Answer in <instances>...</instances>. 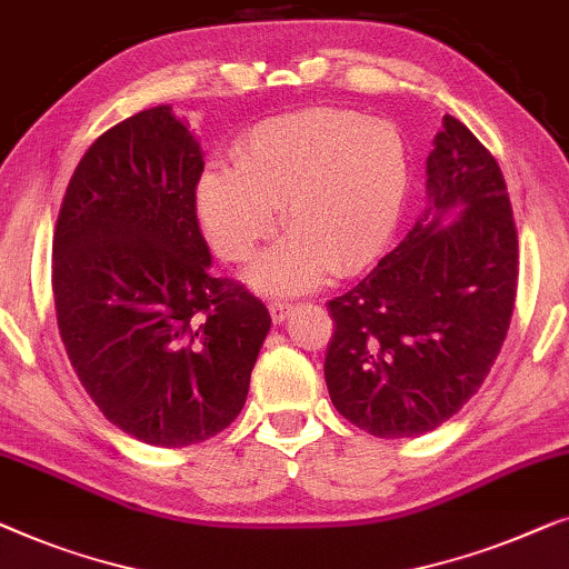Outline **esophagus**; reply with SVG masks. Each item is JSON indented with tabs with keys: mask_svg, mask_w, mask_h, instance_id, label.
Returning a JSON list of instances; mask_svg holds the SVG:
<instances>
[{
	"mask_svg": "<svg viewBox=\"0 0 569 569\" xmlns=\"http://www.w3.org/2000/svg\"><path fill=\"white\" fill-rule=\"evenodd\" d=\"M290 310H292V302H287V300H271L269 302V316H271V320H274V323H282V320L290 316Z\"/></svg>",
	"mask_w": 569,
	"mask_h": 569,
	"instance_id": "esophagus-1",
	"label": "esophagus"
}]
</instances>
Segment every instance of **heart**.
Masks as SVG:
<instances>
[{
    "label": "heart",
    "mask_w": 569,
    "mask_h": 569,
    "mask_svg": "<svg viewBox=\"0 0 569 569\" xmlns=\"http://www.w3.org/2000/svg\"><path fill=\"white\" fill-rule=\"evenodd\" d=\"M410 161L400 130L387 120L308 107L277 114L233 146V169L204 171L197 218L216 253L249 261L277 230L282 243L251 267L261 292H305L351 277L380 257L408 200Z\"/></svg>",
    "instance_id": "heart-1"
}]
</instances>
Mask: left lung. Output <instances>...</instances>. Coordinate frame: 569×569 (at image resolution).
I'll list each match as a JSON object with an SVG mask.
<instances>
[{
  "mask_svg": "<svg viewBox=\"0 0 569 569\" xmlns=\"http://www.w3.org/2000/svg\"><path fill=\"white\" fill-rule=\"evenodd\" d=\"M431 208L369 274L328 302L326 385L380 439L447 423L480 390L513 316L518 233L496 156L443 114L426 163ZM449 209L460 216L441 224Z\"/></svg>",
  "mask_w": 569,
  "mask_h": 569,
  "instance_id": "left-lung-1",
  "label": "left lung"
}]
</instances>
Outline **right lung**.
<instances>
[{
  "label": "right lung",
  "mask_w": 569,
  "mask_h": 569,
  "mask_svg": "<svg viewBox=\"0 0 569 569\" xmlns=\"http://www.w3.org/2000/svg\"><path fill=\"white\" fill-rule=\"evenodd\" d=\"M200 143L171 107L89 146L53 233V300L69 361L104 418L153 447L208 441L241 413L271 318L210 274L197 220Z\"/></svg>",
  "instance_id": "right-lung-1"
}]
</instances>
